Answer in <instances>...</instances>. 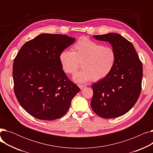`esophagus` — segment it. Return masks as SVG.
<instances>
[{
  "instance_id": "34e87169",
  "label": "esophagus",
  "mask_w": 153,
  "mask_h": 153,
  "mask_svg": "<svg viewBox=\"0 0 153 153\" xmlns=\"http://www.w3.org/2000/svg\"><path fill=\"white\" fill-rule=\"evenodd\" d=\"M78 86H79V87L80 88V89H82L83 88H84V87H86V85H78Z\"/></svg>"
}]
</instances>
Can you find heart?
Returning a JSON list of instances; mask_svg holds the SVG:
<instances>
[{
  "label": "heart",
  "instance_id": "1",
  "mask_svg": "<svg viewBox=\"0 0 153 153\" xmlns=\"http://www.w3.org/2000/svg\"><path fill=\"white\" fill-rule=\"evenodd\" d=\"M117 55L115 50L93 40L82 37L72 47V51L64 50L59 54V61L64 71L74 74L81 67L73 79L78 83L99 81L105 78L115 66Z\"/></svg>",
  "mask_w": 153,
  "mask_h": 153
}]
</instances>
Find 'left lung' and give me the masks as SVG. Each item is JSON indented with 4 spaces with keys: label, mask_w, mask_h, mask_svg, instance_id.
Masks as SVG:
<instances>
[{
    "label": "left lung",
    "mask_w": 153,
    "mask_h": 153,
    "mask_svg": "<svg viewBox=\"0 0 153 153\" xmlns=\"http://www.w3.org/2000/svg\"><path fill=\"white\" fill-rule=\"evenodd\" d=\"M109 42L115 51V66L105 78L92 86L91 107L104 118L122 116L137 102L141 91L143 65L132 43L118 33L94 35Z\"/></svg>",
    "instance_id": "1"
}]
</instances>
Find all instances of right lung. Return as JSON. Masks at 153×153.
<instances>
[{"label":"right lung","instance_id":"right-lung-1","mask_svg":"<svg viewBox=\"0 0 153 153\" xmlns=\"http://www.w3.org/2000/svg\"><path fill=\"white\" fill-rule=\"evenodd\" d=\"M74 42L66 35L40 34L24 44L15 58L14 92L32 117L49 121L62 117L80 91L59 61L60 53Z\"/></svg>","mask_w":153,"mask_h":153}]
</instances>
